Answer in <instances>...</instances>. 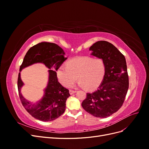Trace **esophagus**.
Segmentation results:
<instances>
[{
	"label": "esophagus",
	"mask_w": 149,
	"mask_h": 149,
	"mask_svg": "<svg viewBox=\"0 0 149 149\" xmlns=\"http://www.w3.org/2000/svg\"><path fill=\"white\" fill-rule=\"evenodd\" d=\"M69 92H70V94L71 95V94H73L75 93L76 91H73V90H70Z\"/></svg>",
	"instance_id": "1"
}]
</instances>
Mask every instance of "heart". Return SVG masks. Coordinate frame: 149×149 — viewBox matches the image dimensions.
<instances>
[{"instance_id": "heart-1", "label": "heart", "mask_w": 149, "mask_h": 149, "mask_svg": "<svg viewBox=\"0 0 149 149\" xmlns=\"http://www.w3.org/2000/svg\"><path fill=\"white\" fill-rule=\"evenodd\" d=\"M105 73V65L100 58L80 56L70 60L68 65H62L56 71L59 81L68 87L78 78L80 88L91 90L97 87L101 83Z\"/></svg>"}]
</instances>
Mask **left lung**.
<instances>
[{
	"label": "left lung",
	"mask_w": 149,
	"mask_h": 149,
	"mask_svg": "<svg viewBox=\"0 0 149 149\" xmlns=\"http://www.w3.org/2000/svg\"><path fill=\"white\" fill-rule=\"evenodd\" d=\"M91 55L102 59L105 73L95 91L87 93L82 107L96 118H106L118 111L124 101L129 88V77L124 56L106 41H98L89 48Z\"/></svg>",
	"instance_id": "obj_1"
}]
</instances>
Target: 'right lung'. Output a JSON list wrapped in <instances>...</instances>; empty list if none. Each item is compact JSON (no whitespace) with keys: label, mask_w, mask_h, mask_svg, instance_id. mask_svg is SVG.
Returning <instances> with one entry per match:
<instances>
[{"label":"right lung","mask_w":149,"mask_h":149,"mask_svg":"<svg viewBox=\"0 0 149 149\" xmlns=\"http://www.w3.org/2000/svg\"><path fill=\"white\" fill-rule=\"evenodd\" d=\"M60 47L53 43L42 42L31 47L24 58L20 67L17 86L22 105L34 118L42 121H52L61 116L66 109V101L70 96L69 90L58 82L56 71L67 58ZM43 63L49 69V81L41 100L35 104L28 101L22 96L21 89L24 84L20 72L25 67L35 63Z\"/></svg>","instance_id":"obj_1"}]
</instances>
